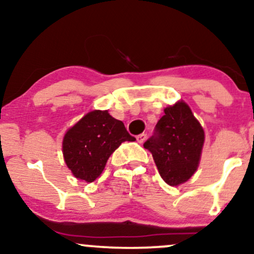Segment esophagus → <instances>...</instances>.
<instances>
[{
	"label": "esophagus",
	"instance_id": "34e87169",
	"mask_svg": "<svg viewBox=\"0 0 254 254\" xmlns=\"http://www.w3.org/2000/svg\"><path fill=\"white\" fill-rule=\"evenodd\" d=\"M137 138V142H139V143H143V142L145 141V139H147V133H139L138 136L136 137Z\"/></svg>",
	"mask_w": 254,
	"mask_h": 254
}]
</instances>
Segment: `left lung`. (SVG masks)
<instances>
[{
  "instance_id": "8db88e82",
  "label": "left lung",
  "mask_w": 254,
  "mask_h": 254,
  "mask_svg": "<svg viewBox=\"0 0 254 254\" xmlns=\"http://www.w3.org/2000/svg\"><path fill=\"white\" fill-rule=\"evenodd\" d=\"M204 144V130L188 104L165 109L154 135L143 147L153 155L160 176L168 185L188 182L197 171Z\"/></svg>"
}]
</instances>
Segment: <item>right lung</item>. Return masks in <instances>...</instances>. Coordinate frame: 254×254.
Wrapping results in <instances>:
<instances>
[{"instance_id":"1","label":"right lung","mask_w":254,"mask_h":254,"mask_svg":"<svg viewBox=\"0 0 254 254\" xmlns=\"http://www.w3.org/2000/svg\"><path fill=\"white\" fill-rule=\"evenodd\" d=\"M122 121L107 111H92L70 127L63 138V156L77 179L94 182L107 160L123 142L135 141Z\"/></svg>"}]
</instances>
